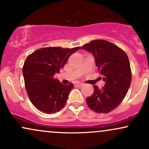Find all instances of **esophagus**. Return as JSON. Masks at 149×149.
Masks as SVG:
<instances>
[{"mask_svg":"<svg viewBox=\"0 0 149 149\" xmlns=\"http://www.w3.org/2000/svg\"><path fill=\"white\" fill-rule=\"evenodd\" d=\"M83 85V83H76V87H79V88H80V87H82Z\"/></svg>","mask_w":149,"mask_h":149,"instance_id":"1","label":"esophagus"}]
</instances>
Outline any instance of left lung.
I'll use <instances>...</instances> for the list:
<instances>
[{
    "instance_id": "1",
    "label": "left lung",
    "mask_w": 149,
    "mask_h": 149,
    "mask_svg": "<svg viewBox=\"0 0 149 149\" xmlns=\"http://www.w3.org/2000/svg\"><path fill=\"white\" fill-rule=\"evenodd\" d=\"M80 48L93 54L100 78L105 81L102 89L94 85L93 94L86 98L87 104L95 112L108 113L120 104L130 86L132 71L127 55L105 40H92Z\"/></svg>"
}]
</instances>
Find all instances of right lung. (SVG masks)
<instances>
[{"instance_id": "add662e5", "label": "right lung", "mask_w": 149, "mask_h": 149, "mask_svg": "<svg viewBox=\"0 0 149 149\" xmlns=\"http://www.w3.org/2000/svg\"><path fill=\"white\" fill-rule=\"evenodd\" d=\"M79 48L43 47L26 59L22 69L25 88L31 102L38 110L52 114L64 107L73 84H61L54 75L59 72L70 56Z\"/></svg>"}]
</instances>
